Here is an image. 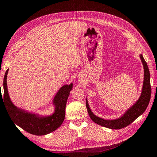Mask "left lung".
Returning <instances> with one entry per match:
<instances>
[{
	"label": "left lung",
	"mask_w": 157,
	"mask_h": 157,
	"mask_svg": "<svg viewBox=\"0 0 157 157\" xmlns=\"http://www.w3.org/2000/svg\"><path fill=\"white\" fill-rule=\"evenodd\" d=\"M140 57L142 61L143 68H144V81H143L142 93H141L139 99L136 101V103H134L133 105H132L128 110H126L122 116L114 120H105L97 116L90 110L88 100L86 98V108H87L88 115L93 121L96 124L112 129H122L125 128L135 121L146 110L147 106L149 105V101H150L151 93L150 73H149L147 63L145 62L142 54H140Z\"/></svg>",
	"instance_id": "left-lung-1"
}]
</instances>
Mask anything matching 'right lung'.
<instances>
[{
    "mask_svg": "<svg viewBox=\"0 0 157 157\" xmlns=\"http://www.w3.org/2000/svg\"><path fill=\"white\" fill-rule=\"evenodd\" d=\"M8 73V69L6 71L3 79V97L0 84V101L4 99L3 103L13 122L24 130L35 135H47L59 128L64 120L66 105L70 91L73 88V83L65 84L59 88L52 100V104L54 106V113L49 115H42L18 108L13 103L7 86Z\"/></svg>",
    "mask_w": 157,
    "mask_h": 157,
    "instance_id": "1",
    "label": "right lung"
}]
</instances>
